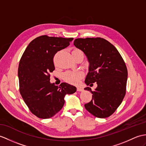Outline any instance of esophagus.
Here are the masks:
<instances>
[{
  "label": "esophagus",
  "instance_id": "esophagus-1",
  "mask_svg": "<svg viewBox=\"0 0 146 146\" xmlns=\"http://www.w3.org/2000/svg\"><path fill=\"white\" fill-rule=\"evenodd\" d=\"M77 91H83V88H81V87L78 86V87H77Z\"/></svg>",
  "mask_w": 146,
  "mask_h": 146
}]
</instances>
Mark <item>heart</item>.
Instances as JSON below:
<instances>
[{
  "instance_id": "b5f03b06",
  "label": "heart",
  "mask_w": 146,
  "mask_h": 146,
  "mask_svg": "<svg viewBox=\"0 0 146 146\" xmlns=\"http://www.w3.org/2000/svg\"><path fill=\"white\" fill-rule=\"evenodd\" d=\"M73 51H80L79 50H74ZM83 76V73L79 72H69L63 74V79L67 82L72 84H76Z\"/></svg>"
}]
</instances>
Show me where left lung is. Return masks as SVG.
Returning a JSON list of instances; mask_svg holds the SVG:
<instances>
[{
    "mask_svg": "<svg viewBox=\"0 0 146 146\" xmlns=\"http://www.w3.org/2000/svg\"><path fill=\"white\" fill-rule=\"evenodd\" d=\"M76 48L85 54L89 62V72L84 82L86 85L96 83L92 100L84 104L93 116L105 118L113 114L126 94L127 70L120 53L113 45L102 38H76Z\"/></svg>",
    "mask_w": 146,
    "mask_h": 146,
    "instance_id": "1",
    "label": "left lung"
}]
</instances>
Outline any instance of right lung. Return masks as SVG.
I'll list each match as a JSON object with an SVG mask.
<instances>
[{
	"label": "right lung",
	"mask_w": 146,
	"mask_h": 146,
	"mask_svg": "<svg viewBox=\"0 0 146 146\" xmlns=\"http://www.w3.org/2000/svg\"><path fill=\"white\" fill-rule=\"evenodd\" d=\"M73 40L38 36L29 44L20 60V93L30 111L39 118L53 117L62 110L66 94L76 92V88L71 84L62 83L58 86L50 81V73L55 70L54 55L69 46Z\"/></svg>",
	"instance_id": "obj_1"
}]
</instances>
